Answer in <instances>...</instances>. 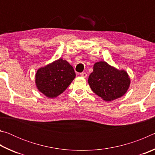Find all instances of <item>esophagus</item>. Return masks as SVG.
<instances>
[{
	"label": "esophagus",
	"instance_id": "obj_1",
	"mask_svg": "<svg viewBox=\"0 0 155 155\" xmlns=\"http://www.w3.org/2000/svg\"><path fill=\"white\" fill-rule=\"evenodd\" d=\"M80 76H81V77H83V78H86V77H87V73H86V72H81L80 74Z\"/></svg>",
	"mask_w": 155,
	"mask_h": 155
}]
</instances>
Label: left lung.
I'll return each instance as SVG.
<instances>
[{
	"mask_svg": "<svg viewBox=\"0 0 155 155\" xmlns=\"http://www.w3.org/2000/svg\"><path fill=\"white\" fill-rule=\"evenodd\" d=\"M88 83L96 95L104 101H111L124 95L129 88L130 80L125 70H117L102 61L94 65Z\"/></svg>",
	"mask_w": 155,
	"mask_h": 155,
	"instance_id": "1",
	"label": "left lung"
}]
</instances>
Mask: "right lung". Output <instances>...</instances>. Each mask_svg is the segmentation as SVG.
I'll list each match as a JSON object with an SVG mask.
<instances>
[{
  "mask_svg": "<svg viewBox=\"0 0 155 155\" xmlns=\"http://www.w3.org/2000/svg\"><path fill=\"white\" fill-rule=\"evenodd\" d=\"M75 77L72 65L60 58L39 68L35 74V84L44 95L53 98L64 92Z\"/></svg>",
  "mask_w": 155,
  "mask_h": 155,
  "instance_id": "right-lung-1",
  "label": "right lung"
}]
</instances>
